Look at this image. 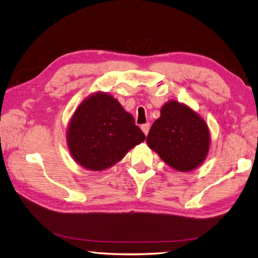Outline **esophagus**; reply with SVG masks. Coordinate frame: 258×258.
I'll list each match as a JSON object with an SVG mask.
<instances>
[{
  "mask_svg": "<svg viewBox=\"0 0 258 258\" xmlns=\"http://www.w3.org/2000/svg\"><path fill=\"white\" fill-rule=\"evenodd\" d=\"M149 129H150V123H145L141 125V130L144 131V134L147 136L149 133Z\"/></svg>",
  "mask_w": 258,
  "mask_h": 258,
  "instance_id": "esophagus-1",
  "label": "esophagus"
}]
</instances>
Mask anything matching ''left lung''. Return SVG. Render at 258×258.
<instances>
[{
	"instance_id": "obj_1",
	"label": "left lung",
	"mask_w": 258,
	"mask_h": 258,
	"mask_svg": "<svg viewBox=\"0 0 258 258\" xmlns=\"http://www.w3.org/2000/svg\"><path fill=\"white\" fill-rule=\"evenodd\" d=\"M160 112L147 137L149 148L181 172L198 168L209 153L208 124L190 107L175 100L164 104Z\"/></svg>"
}]
</instances>
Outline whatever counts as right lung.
<instances>
[{
	"label": "right lung",
	"mask_w": 258,
	"mask_h": 258,
	"mask_svg": "<svg viewBox=\"0 0 258 258\" xmlns=\"http://www.w3.org/2000/svg\"><path fill=\"white\" fill-rule=\"evenodd\" d=\"M146 136L117 99L106 93L87 97L74 112L67 146L83 168L102 171L121 160Z\"/></svg>",
	"instance_id": "1"
}]
</instances>
